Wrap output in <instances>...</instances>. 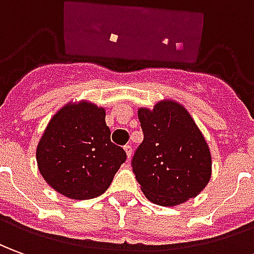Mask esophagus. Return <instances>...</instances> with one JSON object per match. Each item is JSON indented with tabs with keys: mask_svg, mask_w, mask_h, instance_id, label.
Returning <instances> with one entry per match:
<instances>
[{
	"mask_svg": "<svg viewBox=\"0 0 254 254\" xmlns=\"http://www.w3.org/2000/svg\"><path fill=\"white\" fill-rule=\"evenodd\" d=\"M124 150H126V153H127V157H128V160H130L131 153H132V148H131L130 144L124 145Z\"/></svg>",
	"mask_w": 254,
	"mask_h": 254,
	"instance_id": "1",
	"label": "esophagus"
}]
</instances>
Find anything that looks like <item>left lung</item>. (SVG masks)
I'll use <instances>...</instances> for the list:
<instances>
[{
	"label": "left lung",
	"instance_id": "8db88e82",
	"mask_svg": "<svg viewBox=\"0 0 254 254\" xmlns=\"http://www.w3.org/2000/svg\"><path fill=\"white\" fill-rule=\"evenodd\" d=\"M144 141L131 166L144 195L159 206L195 197L211 176V155L200 130L183 105L160 101L138 110Z\"/></svg>",
	"mask_w": 254,
	"mask_h": 254
}]
</instances>
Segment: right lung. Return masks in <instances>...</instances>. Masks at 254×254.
Returning a JSON list of instances; mask_svg holds the SVG:
<instances>
[{
  "instance_id": "right-lung-1",
  "label": "right lung",
  "mask_w": 254,
  "mask_h": 254,
  "mask_svg": "<svg viewBox=\"0 0 254 254\" xmlns=\"http://www.w3.org/2000/svg\"><path fill=\"white\" fill-rule=\"evenodd\" d=\"M36 157L41 176L54 190L84 200L109 188L127 155L110 141L104 108L81 101L66 105L51 119Z\"/></svg>"
}]
</instances>
